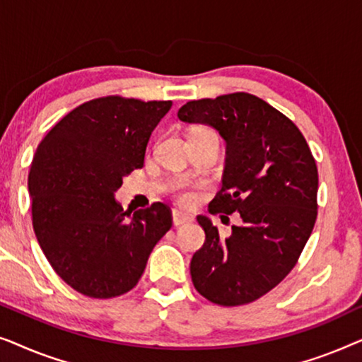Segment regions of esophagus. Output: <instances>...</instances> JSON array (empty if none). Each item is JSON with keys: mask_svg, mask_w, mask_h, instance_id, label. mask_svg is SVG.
I'll return each mask as SVG.
<instances>
[{"mask_svg": "<svg viewBox=\"0 0 362 362\" xmlns=\"http://www.w3.org/2000/svg\"><path fill=\"white\" fill-rule=\"evenodd\" d=\"M191 221H192V217L189 214H185V212H180V211H173V224H175L176 227L187 224V222H191Z\"/></svg>", "mask_w": 362, "mask_h": 362, "instance_id": "esophagus-1", "label": "esophagus"}]
</instances>
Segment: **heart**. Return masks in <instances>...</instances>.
<instances>
[{"label":"heart","mask_w":362,"mask_h":362,"mask_svg":"<svg viewBox=\"0 0 362 362\" xmlns=\"http://www.w3.org/2000/svg\"><path fill=\"white\" fill-rule=\"evenodd\" d=\"M197 132H209V130H197ZM177 199H180L182 204H189V202L192 201V194L189 191H180L177 192Z\"/></svg>","instance_id":"obj_1"}]
</instances>
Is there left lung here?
I'll return each mask as SVG.
<instances>
[{
    "instance_id": "8db88e82",
    "label": "left lung",
    "mask_w": 362,
    "mask_h": 362,
    "mask_svg": "<svg viewBox=\"0 0 362 362\" xmlns=\"http://www.w3.org/2000/svg\"><path fill=\"white\" fill-rule=\"evenodd\" d=\"M177 118L212 127L226 141L222 189L209 212L242 219L222 239L209 217L197 216L206 242L192 255V284L212 303H250L288 275L310 239L318 209L315 158L295 123L250 93L187 102Z\"/></svg>"
}]
</instances>
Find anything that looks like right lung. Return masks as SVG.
<instances>
[{"label":"right lung","instance_id":"right-lung-1","mask_svg":"<svg viewBox=\"0 0 362 362\" xmlns=\"http://www.w3.org/2000/svg\"><path fill=\"white\" fill-rule=\"evenodd\" d=\"M171 102L102 97L86 102L39 143L28 177L33 227L56 274L78 293L113 298L141 279L171 229L163 202L128 214L115 192L143 168L151 132Z\"/></svg>","mask_w":362,"mask_h":362}]
</instances>
